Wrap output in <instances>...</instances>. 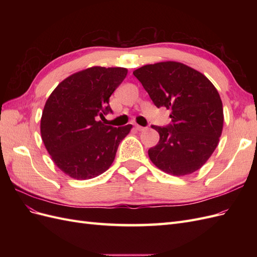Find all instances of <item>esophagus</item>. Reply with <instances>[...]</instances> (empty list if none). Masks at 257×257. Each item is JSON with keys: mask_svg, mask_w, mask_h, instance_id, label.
<instances>
[{"mask_svg": "<svg viewBox=\"0 0 257 257\" xmlns=\"http://www.w3.org/2000/svg\"><path fill=\"white\" fill-rule=\"evenodd\" d=\"M135 130H136V131H139V132H142V131L147 130V127H144V126H141V125H135Z\"/></svg>", "mask_w": 257, "mask_h": 257, "instance_id": "1", "label": "esophagus"}]
</instances>
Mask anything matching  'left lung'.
I'll use <instances>...</instances> for the list:
<instances>
[{
    "label": "left lung",
    "mask_w": 257,
    "mask_h": 257,
    "mask_svg": "<svg viewBox=\"0 0 257 257\" xmlns=\"http://www.w3.org/2000/svg\"><path fill=\"white\" fill-rule=\"evenodd\" d=\"M133 74L155 106L172 111V124L152 125L160 141L148 151L151 162L177 177L196 172L211 157L222 134L219 92L205 75L180 62L144 65Z\"/></svg>",
    "instance_id": "left-lung-1"
}]
</instances>
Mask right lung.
<instances>
[{"mask_svg":"<svg viewBox=\"0 0 257 257\" xmlns=\"http://www.w3.org/2000/svg\"><path fill=\"white\" fill-rule=\"evenodd\" d=\"M127 75L124 67L92 66L68 76L45 104L41 134L62 172L77 180L105 173L132 124L112 127L98 118L112 112L109 97Z\"/></svg>","mask_w":257,"mask_h":257,"instance_id":"1","label":"right lung"}]
</instances>
